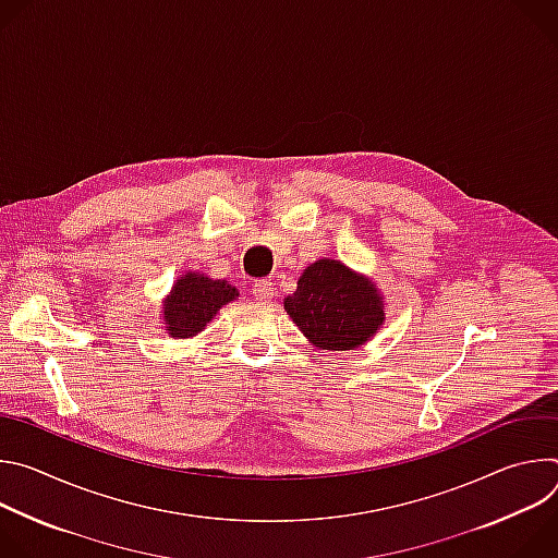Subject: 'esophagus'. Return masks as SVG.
<instances>
[{
    "label": "esophagus",
    "instance_id": "esophagus-1",
    "mask_svg": "<svg viewBox=\"0 0 558 558\" xmlns=\"http://www.w3.org/2000/svg\"><path fill=\"white\" fill-rule=\"evenodd\" d=\"M274 291H276V287H274L271 280H258V282H254V287H252L254 298L260 300V302H269V300L274 298Z\"/></svg>",
    "mask_w": 558,
    "mask_h": 558
}]
</instances>
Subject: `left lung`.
I'll return each instance as SVG.
<instances>
[{
  "instance_id": "obj_1",
  "label": "left lung",
  "mask_w": 558,
  "mask_h": 558,
  "mask_svg": "<svg viewBox=\"0 0 558 558\" xmlns=\"http://www.w3.org/2000/svg\"><path fill=\"white\" fill-rule=\"evenodd\" d=\"M284 311L317 349L353 351L381 327L384 298L368 278L323 258L302 271L298 289L284 298Z\"/></svg>"
}]
</instances>
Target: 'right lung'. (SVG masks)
Listing matches in <instances>:
<instances>
[{"instance_id":"obj_1","label":"right lung","mask_w":558,"mask_h":558,"mask_svg":"<svg viewBox=\"0 0 558 558\" xmlns=\"http://www.w3.org/2000/svg\"><path fill=\"white\" fill-rule=\"evenodd\" d=\"M238 298V289L227 280H211L203 274H185L177 280L163 302V325L170 338L185 340L201 333L222 304Z\"/></svg>"}]
</instances>
